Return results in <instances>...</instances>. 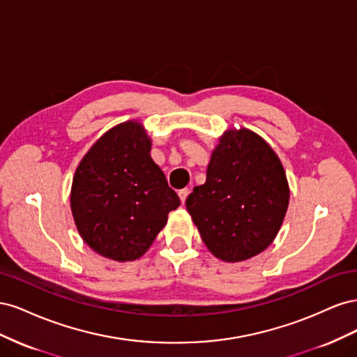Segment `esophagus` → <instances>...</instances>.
I'll use <instances>...</instances> for the list:
<instances>
[{
    "instance_id": "1",
    "label": "esophagus",
    "mask_w": 357,
    "mask_h": 357,
    "mask_svg": "<svg viewBox=\"0 0 357 357\" xmlns=\"http://www.w3.org/2000/svg\"><path fill=\"white\" fill-rule=\"evenodd\" d=\"M188 195H189V189H181V190L178 192V197H180V201H181V204H185V202H186V198H188Z\"/></svg>"
}]
</instances>
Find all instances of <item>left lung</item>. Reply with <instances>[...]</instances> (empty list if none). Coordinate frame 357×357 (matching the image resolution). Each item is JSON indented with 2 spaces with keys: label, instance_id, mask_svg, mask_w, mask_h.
<instances>
[{
  "label": "left lung",
  "instance_id": "left-lung-1",
  "mask_svg": "<svg viewBox=\"0 0 357 357\" xmlns=\"http://www.w3.org/2000/svg\"><path fill=\"white\" fill-rule=\"evenodd\" d=\"M286 171L265 139L247 128L219 137L207 180L186 199V208L213 256L243 262L271 245L287 211Z\"/></svg>",
  "mask_w": 357,
  "mask_h": 357
}]
</instances>
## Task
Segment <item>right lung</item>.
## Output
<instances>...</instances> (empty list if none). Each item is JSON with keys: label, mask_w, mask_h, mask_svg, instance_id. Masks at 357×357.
Listing matches in <instances>:
<instances>
[{"label": "right lung", "mask_w": 357, "mask_h": 357, "mask_svg": "<svg viewBox=\"0 0 357 357\" xmlns=\"http://www.w3.org/2000/svg\"><path fill=\"white\" fill-rule=\"evenodd\" d=\"M150 149L143 123L126 121L96 139L74 172L75 228L93 252L116 262L142 257L180 205Z\"/></svg>", "instance_id": "obj_1"}]
</instances>
